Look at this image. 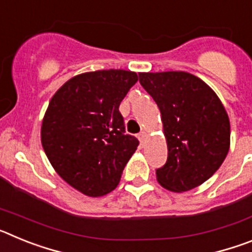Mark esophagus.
I'll return each mask as SVG.
<instances>
[{
  "label": "esophagus",
  "instance_id": "34e87169",
  "mask_svg": "<svg viewBox=\"0 0 252 252\" xmlns=\"http://www.w3.org/2000/svg\"><path fill=\"white\" fill-rule=\"evenodd\" d=\"M145 137H146V132H145V131H141V132H140L139 135H137V139L140 140V142H141V145H142V144H144V140H145Z\"/></svg>",
  "mask_w": 252,
  "mask_h": 252
}]
</instances>
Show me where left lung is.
<instances>
[{
	"mask_svg": "<svg viewBox=\"0 0 252 252\" xmlns=\"http://www.w3.org/2000/svg\"><path fill=\"white\" fill-rule=\"evenodd\" d=\"M157 102L168 144L158 182L171 192L201 186L222 165L230 149V120L223 104L202 79L187 72L139 73Z\"/></svg>",
	"mask_w": 252,
	"mask_h": 252,
	"instance_id": "obj_1",
	"label": "left lung"
}]
</instances>
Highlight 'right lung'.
<instances>
[{"instance_id":"right-lung-1","label":"right lung","mask_w":252,"mask_h":252,"mask_svg":"<svg viewBox=\"0 0 252 252\" xmlns=\"http://www.w3.org/2000/svg\"><path fill=\"white\" fill-rule=\"evenodd\" d=\"M137 79L136 73L122 69L83 73L49 102L41 125L44 151L58 174L83 194L112 192L139 146L125 131L119 110Z\"/></svg>"}]
</instances>
